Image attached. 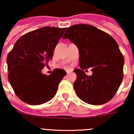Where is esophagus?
Wrapping results in <instances>:
<instances>
[{
  "mask_svg": "<svg viewBox=\"0 0 134 134\" xmlns=\"http://www.w3.org/2000/svg\"><path fill=\"white\" fill-rule=\"evenodd\" d=\"M72 71L70 70H66V72H67V74H68V73L71 72Z\"/></svg>",
  "mask_w": 134,
  "mask_h": 134,
  "instance_id": "esophagus-1",
  "label": "esophagus"
}]
</instances>
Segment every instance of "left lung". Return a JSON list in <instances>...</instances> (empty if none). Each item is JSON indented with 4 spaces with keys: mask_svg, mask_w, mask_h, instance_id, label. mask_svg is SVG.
Wrapping results in <instances>:
<instances>
[{
    "mask_svg": "<svg viewBox=\"0 0 134 134\" xmlns=\"http://www.w3.org/2000/svg\"><path fill=\"white\" fill-rule=\"evenodd\" d=\"M79 48L80 69H75L74 88L88 104L106 103L114 97L124 78V58L118 43L108 34L91 25H74L63 36ZM92 68L87 76L84 69Z\"/></svg>",
    "mask_w": 134,
    "mask_h": 134,
    "instance_id": "left-lung-1",
    "label": "left lung"
}]
</instances>
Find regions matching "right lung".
Wrapping results in <instances>:
<instances>
[{"mask_svg": "<svg viewBox=\"0 0 134 134\" xmlns=\"http://www.w3.org/2000/svg\"><path fill=\"white\" fill-rule=\"evenodd\" d=\"M66 28L43 27L21 36L7 55L8 79L16 96L29 105H41L55 95L66 71L55 68L47 76L54 49Z\"/></svg>", "mask_w": 134, "mask_h": 134, "instance_id": "right-lung-1", "label": "right lung"}]
</instances>
